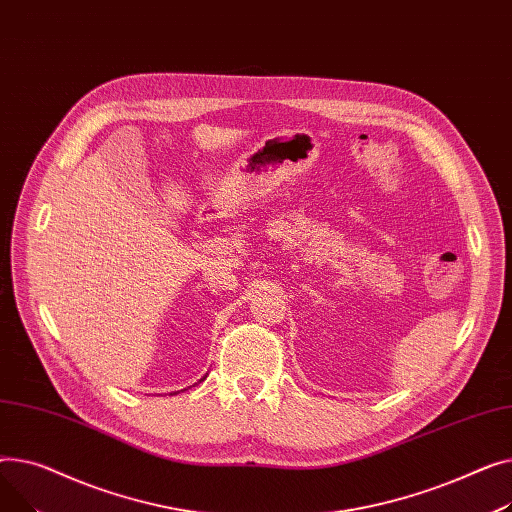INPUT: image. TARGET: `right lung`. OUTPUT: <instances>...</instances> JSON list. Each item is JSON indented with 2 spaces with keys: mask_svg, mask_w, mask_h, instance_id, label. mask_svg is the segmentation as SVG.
I'll return each instance as SVG.
<instances>
[{
  "mask_svg": "<svg viewBox=\"0 0 512 512\" xmlns=\"http://www.w3.org/2000/svg\"><path fill=\"white\" fill-rule=\"evenodd\" d=\"M204 378H206V376H204ZM204 378H202V380H204ZM202 380H200V382H202ZM184 390H186V388H184Z\"/></svg>",
  "mask_w": 512,
  "mask_h": 512,
  "instance_id": "obj_1",
  "label": "right lung"
}]
</instances>
